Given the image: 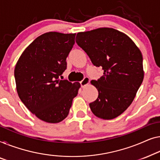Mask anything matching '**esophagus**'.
I'll use <instances>...</instances> for the list:
<instances>
[{
  "mask_svg": "<svg viewBox=\"0 0 160 160\" xmlns=\"http://www.w3.org/2000/svg\"><path fill=\"white\" fill-rule=\"evenodd\" d=\"M80 85H81V87L82 88H84L85 86H86L87 85L89 84L90 82V79L88 77H85L83 78L82 80L80 81Z\"/></svg>",
  "mask_w": 160,
  "mask_h": 160,
  "instance_id": "obj_1",
  "label": "esophagus"
}]
</instances>
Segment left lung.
Listing matches in <instances>:
<instances>
[{"label":"left lung","mask_w":160,"mask_h":160,"mask_svg":"<svg viewBox=\"0 0 160 160\" xmlns=\"http://www.w3.org/2000/svg\"><path fill=\"white\" fill-rule=\"evenodd\" d=\"M76 42L103 75L91 80L98 91L90 108L96 117L112 120L131 104L143 82V57L134 42L125 33L102 28L78 32Z\"/></svg>","instance_id":"8db88e82"}]
</instances>
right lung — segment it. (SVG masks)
Returning <instances> with one entry per match:
<instances>
[{
    "instance_id": "obj_1",
    "label": "right lung",
    "mask_w": 160,
    "mask_h": 160,
    "mask_svg": "<svg viewBox=\"0 0 160 160\" xmlns=\"http://www.w3.org/2000/svg\"><path fill=\"white\" fill-rule=\"evenodd\" d=\"M75 33H44L27 47L16 64L17 91L26 107L44 122L58 123L69 114L80 84L60 80Z\"/></svg>"
}]
</instances>
